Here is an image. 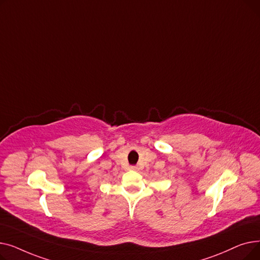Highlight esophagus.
<instances>
[{"label": "esophagus", "instance_id": "34e87169", "mask_svg": "<svg viewBox=\"0 0 260 260\" xmlns=\"http://www.w3.org/2000/svg\"><path fill=\"white\" fill-rule=\"evenodd\" d=\"M131 169H132V170H134V171H138V169H139V168H138L137 166H133V167H131Z\"/></svg>", "mask_w": 260, "mask_h": 260}]
</instances>
